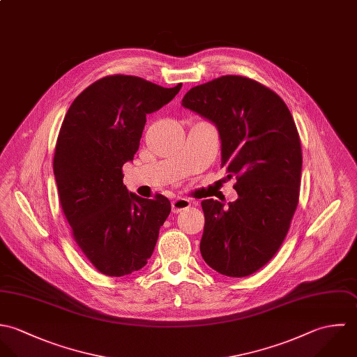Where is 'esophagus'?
Segmentation results:
<instances>
[{"label": "esophagus", "instance_id": "esophagus-1", "mask_svg": "<svg viewBox=\"0 0 357 357\" xmlns=\"http://www.w3.org/2000/svg\"><path fill=\"white\" fill-rule=\"evenodd\" d=\"M171 206H172V213L178 214V213L189 208L190 207V202L188 199H185V197H176L175 200H172Z\"/></svg>", "mask_w": 357, "mask_h": 357}]
</instances>
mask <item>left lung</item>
<instances>
[{
    "label": "left lung",
    "mask_w": 357,
    "mask_h": 357,
    "mask_svg": "<svg viewBox=\"0 0 357 357\" xmlns=\"http://www.w3.org/2000/svg\"><path fill=\"white\" fill-rule=\"evenodd\" d=\"M182 106L214 123L220 167L237 179L234 203L202 202V257L220 275L250 276L279 251L298 206L302 149L296 126L276 92L243 75L193 86Z\"/></svg>",
    "instance_id": "left-lung-1"
}]
</instances>
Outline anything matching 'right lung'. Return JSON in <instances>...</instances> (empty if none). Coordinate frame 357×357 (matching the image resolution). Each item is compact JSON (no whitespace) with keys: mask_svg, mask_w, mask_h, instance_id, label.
<instances>
[{"mask_svg":"<svg viewBox=\"0 0 357 357\" xmlns=\"http://www.w3.org/2000/svg\"><path fill=\"white\" fill-rule=\"evenodd\" d=\"M181 86L107 75L74 99L62 123L54 155L59 202L77 245L106 276L142 269L171 213L162 195L150 200L128 192L123 165L139 149L146 114L171 102Z\"/></svg>","mask_w":357,"mask_h":357,"instance_id":"right-lung-1","label":"right lung"}]
</instances>
